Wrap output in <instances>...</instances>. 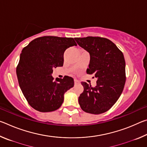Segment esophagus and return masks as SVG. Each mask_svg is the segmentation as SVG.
<instances>
[{
  "instance_id": "obj_1",
  "label": "esophagus",
  "mask_w": 147,
  "mask_h": 147,
  "mask_svg": "<svg viewBox=\"0 0 147 147\" xmlns=\"http://www.w3.org/2000/svg\"><path fill=\"white\" fill-rule=\"evenodd\" d=\"M74 84H75L79 83V81L78 80H76V79H74Z\"/></svg>"
}]
</instances>
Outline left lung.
<instances>
[{"label": "left lung", "mask_w": 147, "mask_h": 147, "mask_svg": "<svg viewBox=\"0 0 147 147\" xmlns=\"http://www.w3.org/2000/svg\"><path fill=\"white\" fill-rule=\"evenodd\" d=\"M75 40L90 54L87 73L97 78L94 88L82 82L84 91L78 98L80 106L86 113L97 115L106 112L117 101L125 84L123 54L112 41L104 38L89 36Z\"/></svg>", "instance_id": "1"}]
</instances>
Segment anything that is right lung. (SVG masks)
I'll use <instances>...</instances> for the list:
<instances>
[{
	"label": "right lung",
	"instance_id": "obj_1",
	"mask_svg": "<svg viewBox=\"0 0 147 147\" xmlns=\"http://www.w3.org/2000/svg\"><path fill=\"white\" fill-rule=\"evenodd\" d=\"M76 45L72 38L43 36L23 49L17 76L24 97L36 110L50 112L60 108L65 93L74 86V80L65 76L54 80L51 74L54 67L63 66L65 50Z\"/></svg>",
	"mask_w": 147,
	"mask_h": 147
}]
</instances>
